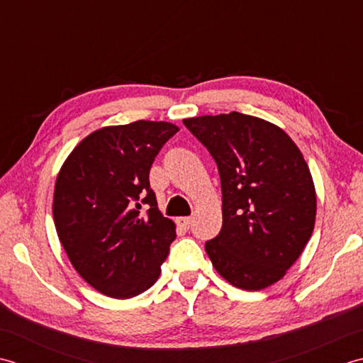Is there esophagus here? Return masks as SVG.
I'll list each match as a JSON object with an SVG mask.
<instances>
[{"label":"esophagus","mask_w":363,"mask_h":363,"mask_svg":"<svg viewBox=\"0 0 363 363\" xmlns=\"http://www.w3.org/2000/svg\"><path fill=\"white\" fill-rule=\"evenodd\" d=\"M191 223H192L191 218H179V219H177V224H179L182 228H184V230H188V228L191 227Z\"/></svg>","instance_id":"obj_1"}]
</instances>
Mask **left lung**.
Listing matches in <instances>:
<instances>
[{
	"label": "left lung",
	"instance_id": "1",
	"mask_svg": "<svg viewBox=\"0 0 363 363\" xmlns=\"http://www.w3.org/2000/svg\"><path fill=\"white\" fill-rule=\"evenodd\" d=\"M218 164L223 228L205 250L228 284L279 282L312 236L316 192L298 145L277 125L241 113L183 121Z\"/></svg>",
	"mask_w": 363,
	"mask_h": 363
}]
</instances>
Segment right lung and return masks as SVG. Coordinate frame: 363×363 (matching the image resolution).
I'll list each match as a JSON object with an SVG mask.
<instances>
[{"label":"right lung","mask_w":363,"mask_h":363,"mask_svg":"<svg viewBox=\"0 0 363 363\" xmlns=\"http://www.w3.org/2000/svg\"><path fill=\"white\" fill-rule=\"evenodd\" d=\"M177 131L174 123L153 121L103 127L81 140L57 174L59 241L78 274L109 298L149 290L175 240V224L158 210L149 174Z\"/></svg>","instance_id":"right-lung-1"}]
</instances>
